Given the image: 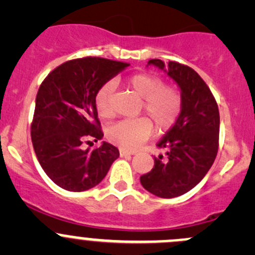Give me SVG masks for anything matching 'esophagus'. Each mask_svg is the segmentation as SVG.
Returning <instances> with one entry per match:
<instances>
[{
  "label": "esophagus",
  "mask_w": 255,
  "mask_h": 255,
  "mask_svg": "<svg viewBox=\"0 0 255 255\" xmlns=\"http://www.w3.org/2000/svg\"><path fill=\"white\" fill-rule=\"evenodd\" d=\"M133 153H130V151H127V150H125V149H120V155L121 156H129V155H132Z\"/></svg>",
  "instance_id": "34e87169"
}]
</instances>
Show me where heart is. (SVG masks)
Segmentation results:
<instances>
[{
	"instance_id": "heart-1",
	"label": "heart",
	"mask_w": 255,
	"mask_h": 255,
	"mask_svg": "<svg viewBox=\"0 0 255 255\" xmlns=\"http://www.w3.org/2000/svg\"><path fill=\"white\" fill-rule=\"evenodd\" d=\"M127 86L143 99L142 111L146 117L122 120L107 129V138L125 150H134L150 137L153 125L156 132L164 133L170 129L182 110V96L180 90L173 85H165L160 76L139 73L127 80ZM113 82L102 85L95 96V105L100 117L110 120L113 117L112 94Z\"/></svg>"
}]
</instances>
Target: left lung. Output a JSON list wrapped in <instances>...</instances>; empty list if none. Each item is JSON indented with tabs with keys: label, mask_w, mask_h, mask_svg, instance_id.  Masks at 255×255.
Here are the masks:
<instances>
[{
	"label": "left lung",
	"mask_w": 255,
	"mask_h": 255,
	"mask_svg": "<svg viewBox=\"0 0 255 255\" xmlns=\"http://www.w3.org/2000/svg\"><path fill=\"white\" fill-rule=\"evenodd\" d=\"M148 64L158 66L175 80L181 90L182 110L175 125L156 144L166 156H154V168L140 176V184L164 199L180 196L196 186L215 161L220 137V112L210 87L190 66L160 59Z\"/></svg>",
	"instance_id": "left-lung-1"
}]
</instances>
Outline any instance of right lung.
I'll list each match as a JSON object with an SVG mask.
<instances>
[{"instance_id": "add662e5", "label": "right lung", "mask_w": 255, "mask_h": 255, "mask_svg": "<svg viewBox=\"0 0 255 255\" xmlns=\"http://www.w3.org/2000/svg\"><path fill=\"white\" fill-rule=\"evenodd\" d=\"M129 64L96 56L73 59L56 66L43 80L30 125L38 161L58 186L85 191L109 173L120 151L104 142L97 148L82 144L102 139L95 96L100 87Z\"/></svg>"}]
</instances>
